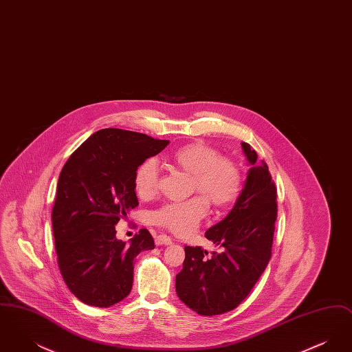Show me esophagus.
<instances>
[{"instance_id": "1", "label": "esophagus", "mask_w": 352, "mask_h": 352, "mask_svg": "<svg viewBox=\"0 0 352 352\" xmlns=\"http://www.w3.org/2000/svg\"><path fill=\"white\" fill-rule=\"evenodd\" d=\"M171 243H173V240H171V237L168 236V234H161L155 237V244L157 245H168Z\"/></svg>"}]
</instances>
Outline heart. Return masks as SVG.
<instances>
[{
    "instance_id": "obj_1",
    "label": "heart",
    "mask_w": 352,
    "mask_h": 352,
    "mask_svg": "<svg viewBox=\"0 0 352 352\" xmlns=\"http://www.w3.org/2000/svg\"><path fill=\"white\" fill-rule=\"evenodd\" d=\"M175 165L192 174V191L197 194L184 201H166L151 212V221L174 234L192 232L208 212V201L223 207L234 201L241 188V171L232 160L203 144H188L173 153ZM160 182L155 160H146L137 168L134 184L142 198L151 197Z\"/></svg>"
}]
</instances>
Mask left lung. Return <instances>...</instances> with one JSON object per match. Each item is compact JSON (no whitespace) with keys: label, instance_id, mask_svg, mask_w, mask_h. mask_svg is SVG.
<instances>
[{"label":"left lung","instance_id":"obj_1","mask_svg":"<svg viewBox=\"0 0 352 352\" xmlns=\"http://www.w3.org/2000/svg\"><path fill=\"white\" fill-rule=\"evenodd\" d=\"M252 168L234 208L204 236L221 252L184 247V269L177 274V294L201 316H219L236 309L251 293L267 268L277 219V187L257 153L241 142ZM258 166L256 167L255 165Z\"/></svg>","mask_w":352,"mask_h":352}]
</instances>
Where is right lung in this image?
Returning <instances> with one entry per match:
<instances>
[{
  "label": "right lung",
  "instance_id": "1",
  "mask_svg": "<svg viewBox=\"0 0 352 352\" xmlns=\"http://www.w3.org/2000/svg\"><path fill=\"white\" fill-rule=\"evenodd\" d=\"M166 140L116 128L92 134L60 171L52 207L58 267L80 301L109 307L132 290L134 257L153 250L146 228L126 244L116 239L118 220L138 206L135 171L168 146Z\"/></svg>",
  "mask_w": 352,
  "mask_h": 352
}]
</instances>
